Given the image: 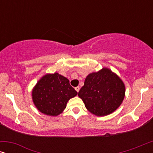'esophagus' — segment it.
<instances>
[{"label": "esophagus", "instance_id": "1", "mask_svg": "<svg viewBox=\"0 0 153 153\" xmlns=\"http://www.w3.org/2000/svg\"><path fill=\"white\" fill-rule=\"evenodd\" d=\"M75 90H76V91H77V93H79V90H80V88H79V86H77V87H76V88H75Z\"/></svg>", "mask_w": 153, "mask_h": 153}]
</instances>
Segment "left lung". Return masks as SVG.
<instances>
[{
  "label": "left lung",
  "instance_id": "left-lung-1",
  "mask_svg": "<svg viewBox=\"0 0 153 153\" xmlns=\"http://www.w3.org/2000/svg\"><path fill=\"white\" fill-rule=\"evenodd\" d=\"M125 87L122 80L107 68L90 74L78 95L85 108L98 116L111 114L123 101Z\"/></svg>",
  "mask_w": 153,
  "mask_h": 153
}]
</instances>
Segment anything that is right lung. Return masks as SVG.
Wrapping results in <instances>:
<instances>
[{
	"label": "right lung",
	"instance_id": "obj_1",
	"mask_svg": "<svg viewBox=\"0 0 153 153\" xmlns=\"http://www.w3.org/2000/svg\"><path fill=\"white\" fill-rule=\"evenodd\" d=\"M77 92L65 77L58 73L46 74L39 80L32 92L33 100L39 111L56 116L63 111L70 98Z\"/></svg>",
	"mask_w": 153,
	"mask_h": 153
}]
</instances>
